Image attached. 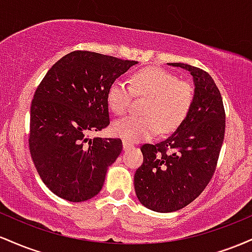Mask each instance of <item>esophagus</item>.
Segmentation results:
<instances>
[{
	"label": "esophagus",
	"mask_w": 252,
	"mask_h": 252,
	"mask_svg": "<svg viewBox=\"0 0 252 252\" xmlns=\"http://www.w3.org/2000/svg\"><path fill=\"white\" fill-rule=\"evenodd\" d=\"M132 148H134V144L130 143V142H126V141H123V149L124 150H129Z\"/></svg>",
	"instance_id": "obj_1"
}]
</instances>
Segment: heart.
<instances>
[{
	"instance_id": "b5f03b06",
	"label": "heart",
	"mask_w": 252,
	"mask_h": 252,
	"mask_svg": "<svg viewBox=\"0 0 252 252\" xmlns=\"http://www.w3.org/2000/svg\"><path fill=\"white\" fill-rule=\"evenodd\" d=\"M134 94L146 96L142 116H128L112 124V134L130 143L149 140L178 129L189 116L194 100V89L178 80L175 74L161 67H147L135 72L130 85L115 80L106 92V103L114 114L128 111Z\"/></svg>"
}]
</instances>
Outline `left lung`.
Wrapping results in <instances>:
<instances>
[{"mask_svg": "<svg viewBox=\"0 0 252 252\" xmlns=\"http://www.w3.org/2000/svg\"><path fill=\"white\" fill-rule=\"evenodd\" d=\"M189 71L194 100L185 122L168 138L143 144V163L134 176L138 201L155 212H174L205 189L216 170L225 134V111L215 80L207 72L182 63Z\"/></svg>", "mask_w": 252, "mask_h": 252, "instance_id": "obj_1", "label": "left lung"}]
</instances>
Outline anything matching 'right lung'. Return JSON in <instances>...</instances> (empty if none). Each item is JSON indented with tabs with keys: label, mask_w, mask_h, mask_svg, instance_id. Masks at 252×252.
I'll list each match as a JSON object with an SVG mask.
<instances>
[{
	"label": "right lung",
	"mask_w": 252,
	"mask_h": 252,
	"mask_svg": "<svg viewBox=\"0 0 252 252\" xmlns=\"http://www.w3.org/2000/svg\"><path fill=\"white\" fill-rule=\"evenodd\" d=\"M136 63L74 51L58 60L37 86L30 150L40 178L56 195L80 202L100 192L122 141L89 134L109 126V86Z\"/></svg>",
	"instance_id": "obj_1"
}]
</instances>
